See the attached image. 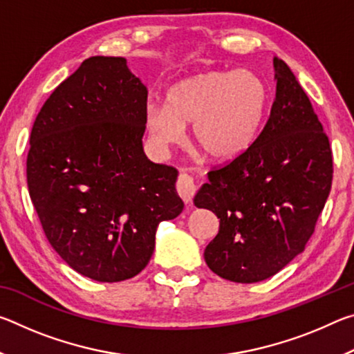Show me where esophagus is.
<instances>
[{
    "instance_id": "1",
    "label": "esophagus",
    "mask_w": 354,
    "mask_h": 354,
    "mask_svg": "<svg viewBox=\"0 0 354 354\" xmlns=\"http://www.w3.org/2000/svg\"><path fill=\"white\" fill-rule=\"evenodd\" d=\"M176 190H178L179 196L184 200V203H190L192 196H194L195 190H196L194 178H192L189 173H181L178 178V183H176Z\"/></svg>"
}]
</instances>
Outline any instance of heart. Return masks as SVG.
<instances>
[{"instance_id": "obj_1", "label": "heart", "mask_w": 354, "mask_h": 354, "mask_svg": "<svg viewBox=\"0 0 354 354\" xmlns=\"http://www.w3.org/2000/svg\"><path fill=\"white\" fill-rule=\"evenodd\" d=\"M268 106V87L250 70H209L179 81L165 95V106L145 109L148 134L159 147L181 145L185 127L209 159L232 160L259 134Z\"/></svg>"}]
</instances>
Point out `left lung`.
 Returning <instances> with one entry per match:
<instances>
[{"label": "left lung", "instance_id": "8db88e82", "mask_svg": "<svg viewBox=\"0 0 354 354\" xmlns=\"http://www.w3.org/2000/svg\"><path fill=\"white\" fill-rule=\"evenodd\" d=\"M277 95L267 123L242 156L207 173L194 203L220 218L207 267L234 283L273 277L306 247L333 181V154L308 95L273 59Z\"/></svg>", "mask_w": 354, "mask_h": 354}]
</instances>
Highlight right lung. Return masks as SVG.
I'll use <instances>...</instances> for the list:
<instances>
[{
  "label": "right lung",
  "instance_id": "add662e5",
  "mask_svg": "<svg viewBox=\"0 0 354 354\" xmlns=\"http://www.w3.org/2000/svg\"><path fill=\"white\" fill-rule=\"evenodd\" d=\"M147 98L127 59L93 56L50 95L31 131L28 189L48 242L100 283L139 274L160 221L184 209L176 169L143 153Z\"/></svg>",
  "mask_w": 354,
  "mask_h": 354
}]
</instances>
